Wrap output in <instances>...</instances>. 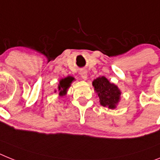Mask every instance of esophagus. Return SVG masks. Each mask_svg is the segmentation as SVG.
Wrapping results in <instances>:
<instances>
[{
  "label": "esophagus",
  "mask_w": 160,
  "mask_h": 160,
  "mask_svg": "<svg viewBox=\"0 0 160 160\" xmlns=\"http://www.w3.org/2000/svg\"><path fill=\"white\" fill-rule=\"evenodd\" d=\"M80 76H81V78L82 79H84V80H86L87 78H88V72H87L86 70H81L80 72Z\"/></svg>",
  "instance_id": "obj_1"
}]
</instances>
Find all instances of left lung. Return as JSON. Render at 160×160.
<instances>
[{
  "mask_svg": "<svg viewBox=\"0 0 160 160\" xmlns=\"http://www.w3.org/2000/svg\"><path fill=\"white\" fill-rule=\"evenodd\" d=\"M92 86L99 97L101 105L109 109H115L121 95L119 88L115 84L110 83L105 76L97 78L92 81Z\"/></svg>",
  "mask_w": 160,
  "mask_h": 160,
  "instance_id": "8db88e82",
  "label": "left lung"
}]
</instances>
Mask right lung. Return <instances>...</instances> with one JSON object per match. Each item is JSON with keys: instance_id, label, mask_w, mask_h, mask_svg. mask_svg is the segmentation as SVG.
<instances>
[{"instance_id": "add662e5", "label": "right lung", "mask_w": 160, "mask_h": 160, "mask_svg": "<svg viewBox=\"0 0 160 160\" xmlns=\"http://www.w3.org/2000/svg\"><path fill=\"white\" fill-rule=\"evenodd\" d=\"M74 80L75 79L72 76H68V77L60 80L59 84H58V90L59 91V93H58L59 96H64V95L67 94L68 88L71 86V84H72ZM55 92H56V90H55Z\"/></svg>"}]
</instances>
